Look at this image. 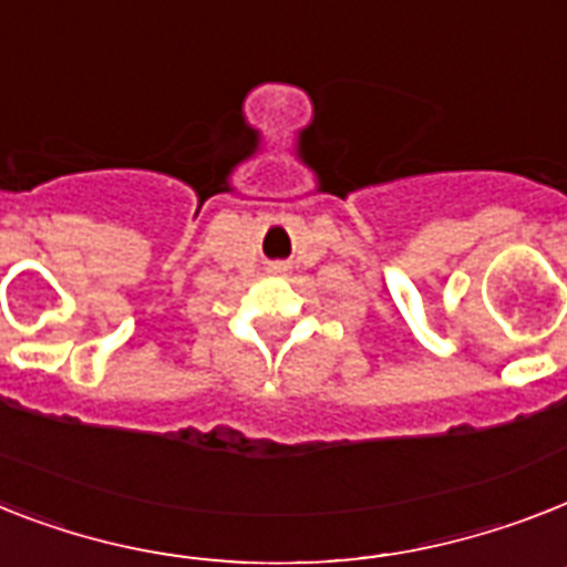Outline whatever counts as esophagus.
I'll use <instances>...</instances> for the list:
<instances>
[{
    "mask_svg": "<svg viewBox=\"0 0 567 567\" xmlns=\"http://www.w3.org/2000/svg\"><path fill=\"white\" fill-rule=\"evenodd\" d=\"M285 270H288L285 265H270V274H285Z\"/></svg>",
    "mask_w": 567,
    "mask_h": 567,
    "instance_id": "esophagus-1",
    "label": "esophagus"
}]
</instances>
